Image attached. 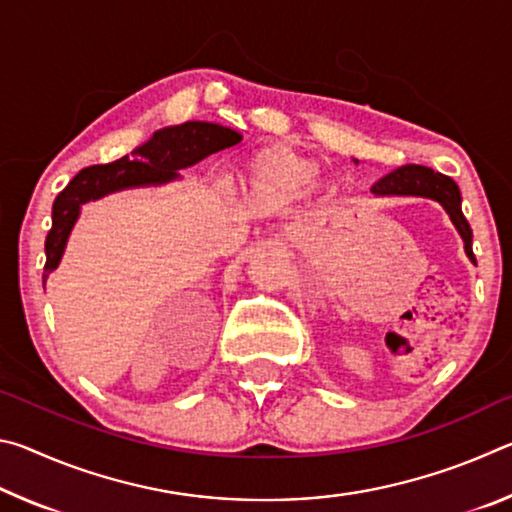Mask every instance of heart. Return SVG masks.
Listing matches in <instances>:
<instances>
[{"mask_svg":"<svg viewBox=\"0 0 512 512\" xmlns=\"http://www.w3.org/2000/svg\"><path fill=\"white\" fill-rule=\"evenodd\" d=\"M320 162L302 155L289 146H266L246 162L241 173V192L250 203L264 210H275L305 196L314 187ZM341 180H327L325 194L339 196Z\"/></svg>","mask_w":512,"mask_h":512,"instance_id":"1","label":"heart"}]
</instances>
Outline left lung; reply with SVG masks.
Listing matches in <instances>:
<instances>
[{
  "instance_id": "obj_1",
  "label": "left lung",
  "mask_w": 512,
  "mask_h": 512,
  "mask_svg": "<svg viewBox=\"0 0 512 512\" xmlns=\"http://www.w3.org/2000/svg\"><path fill=\"white\" fill-rule=\"evenodd\" d=\"M370 192L375 196H422L438 201L456 225L458 235L465 244V255L470 257L472 264H476L472 250V228L461 210V189L452 178L429 167H420V164H404V167L391 171L379 183L372 185Z\"/></svg>"
}]
</instances>
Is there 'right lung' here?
<instances>
[{"instance_id":"add662e5","label":"right lung","mask_w":512,"mask_h":512,"mask_svg":"<svg viewBox=\"0 0 512 512\" xmlns=\"http://www.w3.org/2000/svg\"><path fill=\"white\" fill-rule=\"evenodd\" d=\"M239 142L241 135L232 128L210 124V121H185L180 126H169L153 133L151 140L137 146L131 155H124L110 164H94V167L76 173L63 192L56 196L54 210H51L42 284L63 259L69 232L79 219L83 203L97 201V198L121 192V189L171 183L180 178V169L192 167V164L205 160L207 155L230 149Z\"/></svg>"}]
</instances>
